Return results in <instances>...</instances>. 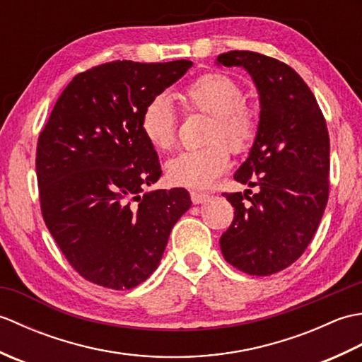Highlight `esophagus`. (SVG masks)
<instances>
[{
	"mask_svg": "<svg viewBox=\"0 0 362 362\" xmlns=\"http://www.w3.org/2000/svg\"><path fill=\"white\" fill-rule=\"evenodd\" d=\"M209 194L206 193H202V191H191V201H193V204H204L209 201Z\"/></svg>",
	"mask_w": 362,
	"mask_h": 362,
	"instance_id": "esophagus-1",
	"label": "esophagus"
}]
</instances>
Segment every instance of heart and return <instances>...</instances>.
<instances>
[{"mask_svg":"<svg viewBox=\"0 0 362 362\" xmlns=\"http://www.w3.org/2000/svg\"><path fill=\"white\" fill-rule=\"evenodd\" d=\"M179 99L189 113L213 117L209 143L204 149L180 152L168 161L166 173L175 185L206 188L230 166V148L249 149L258 132V112L244 103V88L221 73H206L189 82ZM141 132L153 148L169 151L177 141V115L165 95L152 98L141 115Z\"/></svg>","mask_w":362,"mask_h":362,"instance_id":"b5f03b06","label":"heart"}]
</instances>
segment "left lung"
<instances>
[{"label": "left lung", "instance_id": "1", "mask_svg": "<svg viewBox=\"0 0 362 362\" xmlns=\"http://www.w3.org/2000/svg\"><path fill=\"white\" fill-rule=\"evenodd\" d=\"M218 65L243 66L259 95L258 132L235 180L257 193H224L235 218L219 244L227 263L272 275L302 257L319 227L329 191L327 121L305 81L280 60L228 51Z\"/></svg>", "mask_w": 362, "mask_h": 362}]
</instances>
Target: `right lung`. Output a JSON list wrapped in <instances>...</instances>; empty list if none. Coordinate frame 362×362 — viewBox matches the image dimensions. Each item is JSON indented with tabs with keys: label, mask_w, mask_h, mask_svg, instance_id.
<instances>
[{
	"label": "right lung",
	"mask_w": 362,
	"mask_h": 362,
	"mask_svg": "<svg viewBox=\"0 0 362 362\" xmlns=\"http://www.w3.org/2000/svg\"><path fill=\"white\" fill-rule=\"evenodd\" d=\"M191 66L115 60L76 74L38 136L45 224L74 271L99 286L122 291L148 279L191 206L185 188L143 193L161 168L141 132L144 107Z\"/></svg>",
	"instance_id": "right-lung-1"
}]
</instances>
